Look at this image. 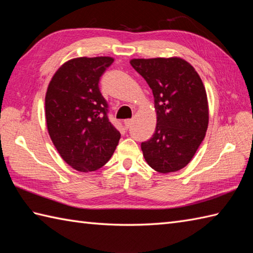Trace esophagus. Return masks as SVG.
Returning <instances> with one entry per match:
<instances>
[{
    "instance_id": "1",
    "label": "esophagus",
    "mask_w": 253,
    "mask_h": 253,
    "mask_svg": "<svg viewBox=\"0 0 253 253\" xmlns=\"http://www.w3.org/2000/svg\"><path fill=\"white\" fill-rule=\"evenodd\" d=\"M132 123H133L132 120H125V121H124V125L126 126V128H129V127H131Z\"/></svg>"
}]
</instances>
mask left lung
Instances as JSON below:
<instances>
[{
    "instance_id": "1",
    "label": "left lung",
    "mask_w": 253,
    "mask_h": 253,
    "mask_svg": "<svg viewBox=\"0 0 253 253\" xmlns=\"http://www.w3.org/2000/svg\"><path fill=\"white\" fill-rule=\"evenodd\" d=\"M130 64L152 89L157 113L153 136L141 143L144 160L162 174L184 169L209 125L208 96L200 76L179 56L132 58Z\"/></svg>"
}]
</instances>
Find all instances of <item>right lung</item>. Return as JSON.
Wrapping results in <instances>:
<instances>
[{
	"label": "right lung",
	"mask_w": 253,
	"mask_h": 253,
	"mask_svg": "<svg viewBox=\"0 0 253 253\" xmlns=\"http://www.w3.org/2000/svg\"><path fill=\"white\" fill-rule=\"evenodd\" d=\"M111 56L76 57L53 75L45 93V121L61 158L82 173L101 169L114 153L121 133L107 118L100 77Z\"/></svg>",
	"instance_id": "obj_1"
}]
</instances>
